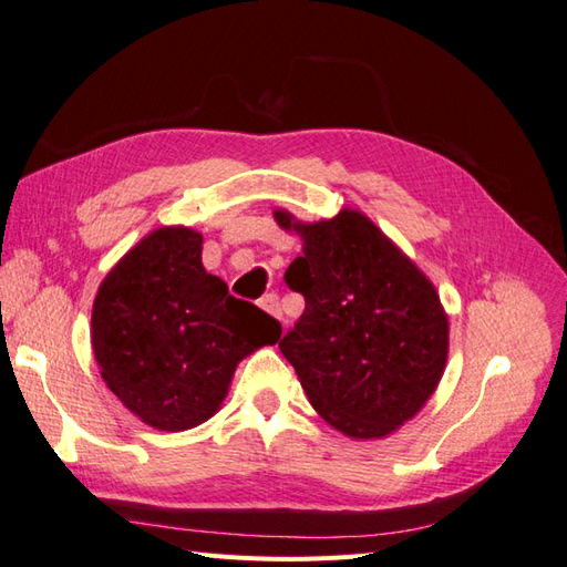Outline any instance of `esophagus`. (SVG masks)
Wrapping results in <instances>:
<instances>
[{"label": "esophagus", "instance_id": "obj_1", "mask_svg": "<svg viewBox=\"0 0 567 567\" xmlns=\"http://www.w3.org/2000/svg\"><path fill=\"white\" fill-rule=\"evenodd\" d=\"M260 307L262 310L267 312V315H271L274 319H284L281 317V305H279V296H274V293H267L262 300H260Z\"/></svg>", "mask_w": 567, "mask_h": 567}]
</instances>
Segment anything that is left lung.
Returning <instances> with one entry per match:
<instances>
[{
    "label": "left lung",
    "instance_id": "1",
    "mask_svg": "<svg viewBox=\"0 0 567 567\" xmlns=\"http://www.w3.org/2000/svg\"><path fill=\"white\" fill-rule=\"evenodd\" d=\"M286 284L305 312L279 342L317 414L354 440L385 437L435 392L450 352V323L431 279L359 210L302 225Z\"/></svg>",
    "mask_w": 567,
    "mask_h": 567
}]
</instances>
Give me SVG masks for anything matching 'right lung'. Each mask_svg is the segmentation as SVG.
Listing matches in <instances>:
<instances>
[{
	"instance_id": "add662e5",
	"label": "right lung",
	"mask_w": 567,
	"mask_h": 567,
	"mask_svg": "<svg viewBox=\"0 0 567 567\" xmlns=\"http://www.w3.org/2000/svg\"><path fill=\"white\" fill-rule=\"evenodd\" d=\"M200 250L203 236L188 227L151 231L106 274L92 307L101 379L167 433L208 421L236 364L281 338L277 319L205 271Z\"/></svg>"
}]
</instances>
